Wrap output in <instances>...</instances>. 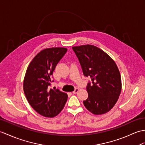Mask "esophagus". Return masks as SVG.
<instances>
[{
  "mask_svg": "<svg viewBox=\"0 0 145 145\" xmlns=\"http://www.w3.org/2000/svg\"><path fill=\"white\" fill-rule=\"evenodd\" d=\"M78 91H79V89H78V88H76V89H75V90H74L73 91V94H76L78 92Z\"/></svg>",
  "mask_w": 145,
  "mask_h": 145,
  "instance_id": "esophagus-1",
  "label": "esophagus"
}]
</instances>
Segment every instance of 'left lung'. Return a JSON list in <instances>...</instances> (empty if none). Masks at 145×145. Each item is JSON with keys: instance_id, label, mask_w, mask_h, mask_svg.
Returning <instances> with one entry per match:
<instances>
[{"instance_id": "8db88e82", "label": "left lung", "mask_w": 145, "mask_h": 145, "mask_svg": "<svg viewBox=\"0 0 145 145\" xmlns=\"http://www.w3.org/2000/svg\"><path fill=\"white\" fill-rule=\"evenodd\" d=\"M82 67L83 75L91 79L86 86L88 97L83 104L95 115L112 108L122 89L120 74L116 63L103 50L93 45L72 47Z\"/></svg>"}]
</instances>
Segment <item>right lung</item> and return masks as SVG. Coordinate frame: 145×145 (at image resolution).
<instances>
[{
  "label": "right lung",
  "instance_id": "1",
  "mask_svg": "<svg viewBox=\"0 0 145 145\" xmlns=\"http://www.w3.org/2000/svg\"><path fill=\"white\" fill-rule=\"evenodd\" d=\"M67 49H45L37 54L27 68L23 90L29 104L40 115L54 117L61 112L68 98L65 93L50 89L54 70Z\"/></svg>",
  "mask_w": 145,
  "mask_h": 145
}]
</instances>
